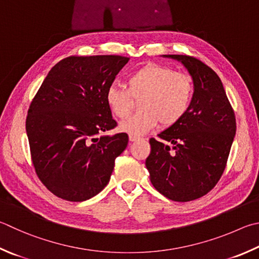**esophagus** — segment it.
<instances>
[{
    "mask_svg": "<svg viewBox=\"0 0 259 259\" xmlns=\"http://www.w3.org/2000/svg\"><path fill=\"white\" fill-rule=\"evenodd\" d=\"M139 137L138 136H134V135H129V140L130 142H136V140H138Z\"/></svg>",
    "mask_w": 259,
    "mask_h": 259,
    "instance_id": "obj_1",
    "label": "esophagus"
}]
</instances>
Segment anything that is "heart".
<instances>
[{"label":"heart","mask_w":259,"mask_h":259,"mask_svg":"<svg viewBox=\"0 0 259 259\" xmlns=\"http://www.w3.org/2000/svg\"><path fill=\"white\" fill-rule=\"evenodd\" d=\"M125 87L110 84L105 100L119 119L128 116L135 100H140V111L120 123L121 130L134 136L148 133L158 122L163 126L176 124L187 113L194 95V81L189 74L159 64L145 65L133 72L126 78Z\"/></svg>","instance_id":"b5f03b06"}]
</instances>
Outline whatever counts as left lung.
<instances>
[{
  "label": "left lung",
  "mask_w": 259,
  "mask_h": 259,
  "mask_svg": "<svg viewBox=\"0 0 259 259\" xmlns=\"http://www.w3.org/2000/svg\"><path fill=\"white\" fill-rule=\"evenodd\" d=\"M181 61L194 80V95L182 119L150 138L146 158L152 185L166 198L190 201L209 192L222 177L236 135V115L220 77L190 55Z\"/></svg>",
  "instance_id": "obj_1"
}]
</instances>
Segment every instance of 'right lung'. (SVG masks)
I'll return each mask as SVG.
<instances>
[{
  "label": "right lung",
  "instance_id": "obj_1",
  "mask_svg": "<svg viewBox=\"0 0 259 259\" xmlns=\"http://www.w3.org/2000/svg\"><path fill=\"white\" fill-rule=\"evenodd\" d=\"M129 58L69 56L51 69L32 98L26 119L31 161L48 189L83 201L106 187L128 135L103 136L116 122L105 93Z\"/></svg>",
  "mask_w": 259,
  "mask_h": 259
}]
</instances>
